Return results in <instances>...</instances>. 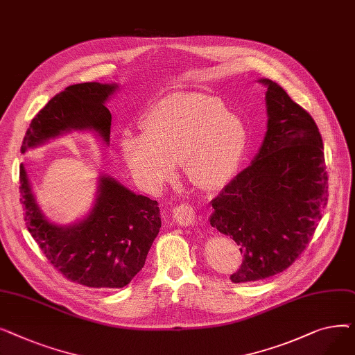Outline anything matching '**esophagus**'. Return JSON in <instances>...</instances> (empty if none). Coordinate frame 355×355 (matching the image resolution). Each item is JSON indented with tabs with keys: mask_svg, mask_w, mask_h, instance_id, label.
Listing matches in <instances>:
<instances>
[{
	"mask_svg": "<svg viewBox=\"0 0 355 355\" xmlns=\"http://www.w3.org/2000/svg\"><path fill=\"white\" fill-rule=\"evenodd\" d=\"M174 218L180 226H190L196 220L194 206L190 202H181L174 207Z\"/></svg>",
	"mask_w": 355,
	"mask_h": 355,
	"instance_id": "1",
	"label": "esophagus"
}]
</instances>
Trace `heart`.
I'll list each match as a JSON object with an SVG mask.
<instances>
[{
    "label": "heart",
    "mask_w": 355,
    "mask_h": 355,
    "mask_svg": "<svg viewBox=\"0 0 355 355\" xmlns=\"http://www.w3.org/2000/svg\"><path fill=\"white\" fill-rule=\"evenodd\" d=\"M139 125L142 135H123L121 154L132 175L153 191L174 178L181 162L198 189H223L245 153L243 122L220 99L202 93L158 101Z\"/></svg>",
    "instance_id": "b5f03b06"
}]
</instances>
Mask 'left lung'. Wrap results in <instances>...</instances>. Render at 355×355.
I'll use <instances>...</instances> for the list:
<instances>
[{
  "label": "left lung",
  "mask_w": 355,
  "mask_h": 355,
  "mask_svg": "<svg viewBox=\"0 0 355 355\" xmlns=\"http://www.w3.org/2000/svg\"><path fill=\"white\" fill-rule=\"evenodd\" d=\"M268 86V132L254 161L213 201L210 225L243 256L233 284L286 270L304 253L328 201L320 129L277 83Z\"/></svg>",
  "instance_id": "8db88e82"
}]
</instances>
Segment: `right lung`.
Here are the masks:
<instances>
[{
    "label": "right lung",
    "mask_w": 355,
    "mask_h": 355,
    "mask_svg": "<svg viewBox=\"0 0 355 355\" xmlns=\"http://www.w3.org/2000/svg\"><path fill=\"white\" fill-rule=\"evenodd\" d=\"M116 87L87 82L58 93L33 118L21 153L71 129L95 130L109 142L112 115L105 102ZM20 193L26 226L46 259L69 281L87 288L126 286L144 268L159 233L158 202L134 194L109 177L101 178L90 214L69 227L51 225L44 218L23 165Z\"/></svg>",
    "instance_id": "obj_1"
}]
</instances>
